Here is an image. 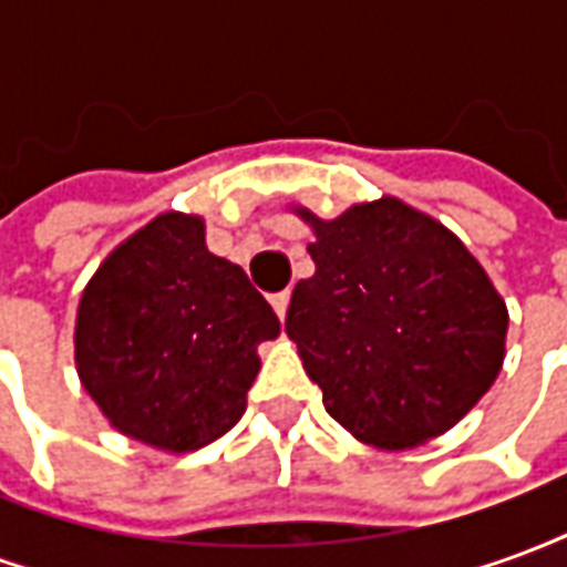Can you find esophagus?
<instances>
[{
  "label": "esophagus",
  "instance_id": "obj_1",
  "mask_svg": "<svg viewBox=\"0 0 567 567\" xmlns=\"http://www.w3.org/2000/svg\"><path fill=\"white\" fill-rule=\"evenodd\" d=\"M288 300H291V295H288V291H279V295L270 297V303H272V309H276V316H279V319H285V312H288Z\"/></svg>",
  "mask_w": 567,
  "mask_h": 567
}]
</instances>
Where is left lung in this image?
Returning a JSON list of instances; mask_svg holds the SVG:
<instances>
[{
  "mask_svg": "<svg viewBox=\"0 0 567 567\" xmlns=\"http://www.w3.org/2000/svg\"><path fill=\"white\" fill-rule=\"evenodd\" d=\"M316 272L285 331L324 410L358 440L406 450L450 431L504 364L507 307L455 234L401 199L333 221L309 209Z\"/></svg>",
  "mask_w": 567,
  "mask_h": 567,
  "instance_id": "8db88e82",
  "label": "left lung"
}]
</instances>
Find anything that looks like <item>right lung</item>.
<instances>
[{
	"label": "right lung",
	"instance_id": "1",
	"mask_svg": "<svg viewBox=\"0 0 567 567\" xmlns=\"http://www.w3.org/2000/svg\"><path fill=\"white\" fill-rule=\"evenodd\" d=\"M276 337L272 307L243 267L206 248L203 218L163 212L93 272L75 364L121 434L194 452L239 422L258 346Z\"/></svg>",
	"mask_w": 567,
	"mask_h": 567
}]
</instances>
